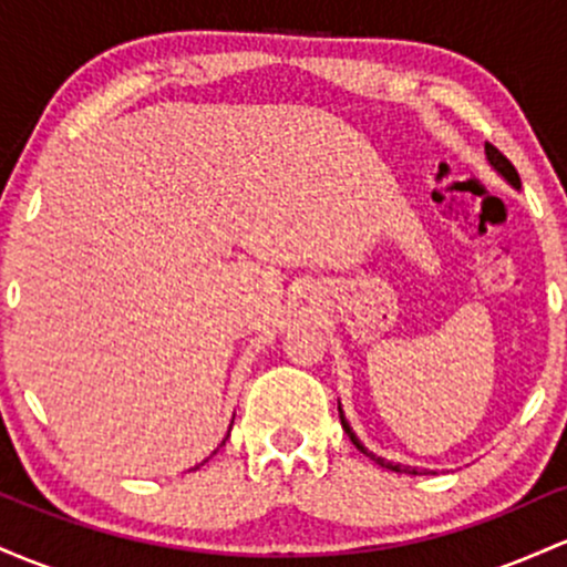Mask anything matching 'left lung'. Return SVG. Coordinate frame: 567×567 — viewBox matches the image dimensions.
<instances>
[{"mask_svg":"<svg viewBox=\"0 0 567 567\" xmlns=\"http://www.w3.org/2000/svg\"><path fill=\"white\" fill-rule=\"evenodd\" d=\"M485 155H487L489 165H493V168L498 171V174L504 176V179H506L508 184H512V187H517V189H519V174H517V168H514V165L508 163L506 157L501 155V152L495 150L493 144H485ZM337 410H340V423H342V429H346V434L351 436V442L355 444V450H361V453H364L367 457H372V461L378 463V466H383V468H391V472H399V474H417V468H415V466H402V463H391V461H385V457H380V455L369 453V450L364 447V444H361V439L353 434V429H351V425H348L346 415H342V406H340V404H337Z\"/></svg>","mask_w":567,"mask_h":567,"instance_id":"1","label":"left lung"}]
</instances>
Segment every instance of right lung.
<instances>
[{
  "label": "right lung",
  "instance_id": "obj_1",
  "mask_svg": "<svg viewBox=\"0 0 567 567\" xmlns=\"http://www.w3.org/2000/svg\"><path fill=\"white\" fill-rule=\"evenodd\" d=\"M221 444H225V442H221ZM221 444H219V447H221ZM219 447H216V450H219ZM216 450H214V453H216ZM203 463H206V461H203ZM203 463H200V466H203ZM195 468H198V466H195Z\"/></svg>",
  "mask_w": 567,
  "mask_h": 567
}]
</instances>
